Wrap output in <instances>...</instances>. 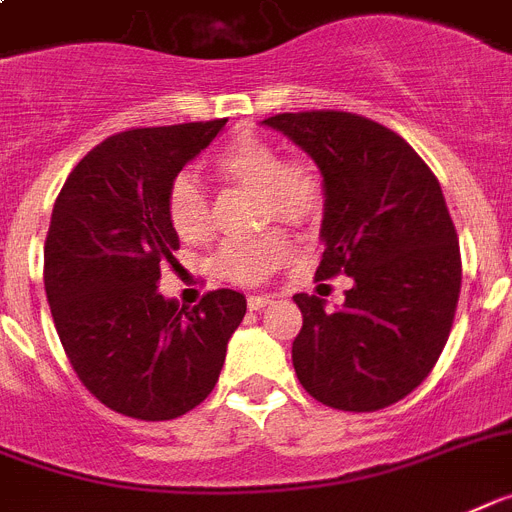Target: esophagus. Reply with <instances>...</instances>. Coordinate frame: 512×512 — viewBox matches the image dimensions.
<instances>
[{
    "instance_id": "1",
    "label": "esophagus",
    "mask_w": 512,
    "mask_h": 512,
    "mask_svg": "<svg viewBox=\"0 0 512 512\" xmlns=\"http://www.w3.org/2000/svg\"><path fill=\"white\" fill-rule=\"evenodd\" d=\"M269 303H272V295H248V308L251 311H261Z\"/></svg>"
}]
</instances>
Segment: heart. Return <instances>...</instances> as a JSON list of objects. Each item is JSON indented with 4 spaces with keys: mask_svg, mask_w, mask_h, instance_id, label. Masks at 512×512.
I'll list each match as a JSON object with an SVG mask.
<instances>
[{
    "mask_svg": "<svg viewBox=\"0 0 512 512\" xmlns=\"http://www.w3.org/2000/svg\"><path fill=\"white\" fill-rule=\"evenodd\" d=\"M211 167L222 180L256 188L264 198V222L280 219L287 225H306L324 206V177L303 156H282L272 141L259 135H238L211 156ZM167 219L172 230L188 243L211 235V201L204 185L183 172L167 188ZM287 256L282 232L259 238L230 240L217 253V272L240 285H256L277 269Z\"/></svg>",
    "mask_w": 512,
    "mask_h": 512,
    "instance_id": "b5f03b06",
    "label": "heart"
}]
</instances>
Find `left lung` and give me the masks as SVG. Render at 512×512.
Segmentation results:
<instances>
[{
    "instance_id": "8db88e82",
    "label": "left lung",
    "mask_w": 512,
    "mask_h": 512,
    "mask_svg": "<svg viewBox=\"0 0 512 512\" xmlns=\"http://www.w3.org/2000/svg\"><path fill=\"white\" fill-rule=\"evenodd\" d=\"M324 177V253L316 282L348 274L345 303L293 301L303 327L293 366L303 390L337 411L398 403L429 377L453 329L460 246L439 180L395 130L353 112L266 117Z\"/></svg>"
}]
</instances>
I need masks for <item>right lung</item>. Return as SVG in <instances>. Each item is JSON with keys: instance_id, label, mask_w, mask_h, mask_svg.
<instances>
[{"instance_id": "right-lung-1", "label": "right lung", "mask_w": 512, "mask_h": 512, "mask_svg": "<svg viewBox=\"0 0 512 512\" xmlns=\"http://www.w3.org/2000/svg\"><path fill=\"white\" fill-rule=\"evenodd\" d=\"M225 122L109 135L54 201L44 246L54 327L86 390L122 416L170 421L204 403L246 316V298L225 287L193 308L156 290L180 248L167 188Z\"/></svg>"}]
</instances>
